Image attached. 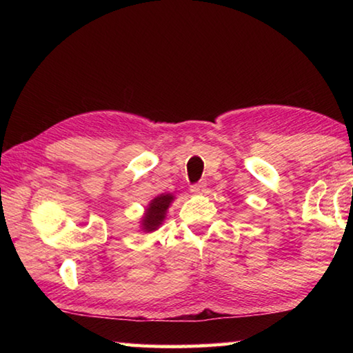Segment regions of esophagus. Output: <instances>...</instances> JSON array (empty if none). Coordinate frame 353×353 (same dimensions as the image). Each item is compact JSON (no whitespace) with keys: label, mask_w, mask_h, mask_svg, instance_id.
Here are the masks:
<instances>
[{"label":"esophagus","mask_w":353,"mask_h":353,"mask_svg":"<svg viewBox=\"0 0 353 353\" xmlns=\"http://www.w3.org/2000/svg\"><path fill=\"white\" fill-rule=\"evenodd\" d=\"M205 190H207V183L205 182L194 183V185H191V187H190V191H191V193H194V194L205 193Z\"/></svg>","instance_id":"34e87169"}]
</instances>
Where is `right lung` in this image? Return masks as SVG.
Segmentation results:
<instances>
[{"instance_id": "right-lung-1", "label": "right lung", "mask_w": 353, "mask_h": 353, "mask_svg": "<svg viewBox=\"0 0 353 353\" xmlns=\"http://www.w3.org/2000/svg\"><path fill=\"white\" fill-rule=\"evenodd\" d=\"M172 201L171 194H160L155 198L154 201H151L149 204L145 218H143V230L146 232H152L157 229V227L162 224V221L165 219L166 210Z\"/></svg>"}]
</instances>
